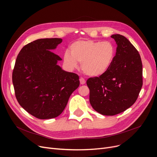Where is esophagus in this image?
<instances>
[{"mask_svg": "<svg viewBox=\"0 0 157 157\" xmlns=\"http://www.w3.org/2000/svg\"><path fill=\"white\" fill-rule=\"evenodd\" d=\"M80 82L81 84H84L85 83H86V80H85L82 77L80 78Z\"/></svg>", "mask_w": 157, "mask_h": 157, "instance_id": "obj_1", "label": "esophagus"}]
</instances>
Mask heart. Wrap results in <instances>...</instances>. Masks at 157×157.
Listing matches in <instances>:
<instances>
[{"instance_id": "obj_1", "label": "heart", "mask_w": 157, "mask_h": 157, "mask_svg": "<svg viewBox=\"0 0 157 157\" xmlns=\"http://www.w3.org/2000/svg\"><path fill=\"white\" fill-rule=\"evenodd\" d=\"M69 52L64 54V61L71 69L77 68L81 63L84 74L90 77H99L110 68L115 57V48L109 41L82 40L76 41L69 47Z\"/></svg>"}]
</instances>
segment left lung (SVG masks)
<instances>
[{
    "instance_id": "8db88e82",
    "label": "left lung",
    "mask_w": 157,
    "mask_h": 157,
    "mask_svg": "<svg viewBox=\"0 0 157 157\" xmlns=\"http://www.w3.org/2000/svg\"><path fill=\"white\" fill-rule=\"evenodd\" d=\"M117 45L110 68L99 77L90 78V103L103 115L113 116L126 111L137 100L143 85V69L138 51L126 38L113 35Z\"/></svg>"
}]
</instances>
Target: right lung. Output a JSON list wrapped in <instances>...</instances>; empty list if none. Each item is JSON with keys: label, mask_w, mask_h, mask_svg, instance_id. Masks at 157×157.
<instances>
[{"label": "right lung", "mask_w": 157, "mask_h": 157, "mask_svg": "<svg viewBox=\"0 0 157 157\" xmlns=\"http://www.w3.org/2000/svg\"><path fill=\"white\" fill-rule=\"evenodd\" d=\"M61 39H40L27 44L19 53L12 82L19 104L39 119L58 117L80 84L78 76L58 65L62 60L52 51Z\"/></svg>", "instance_id": "obj_1"}]
</instances>
